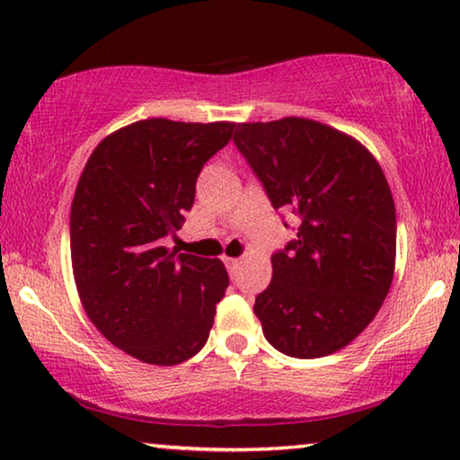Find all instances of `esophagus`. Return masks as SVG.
Masks as SVG:
<instances>
[{"mask_svg":"<svg viewBox=\"0 0 460 460\" xmlns=\"http://www.w3.org/2000/svg\"><path fill=\"white\" fill-rule=\"evenodd\" d=\"M224 263H226V268H228V272L234 274L238 266H241V260H238V257H224Z\"/></svg>","mask_w":460,"mask_h":460,"instance_id":"1","label":"esophagus"}]
</instances>
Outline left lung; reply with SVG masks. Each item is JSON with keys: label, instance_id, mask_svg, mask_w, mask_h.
I'll return each instance as SVG.
<instances>
[{"label": "left lung", "instance_id": "left-lung-1", "mask_svg": "<svg viewBox=\"0 0 460 460\" xmlns=\"http://www.w3.org/2000/svg\"><path fill=\"white\" fill-rule=\"evenodd\" d=\"M234 144L274 209L297 224L255 297L263 335L291 358L329 356L367 329L392 287L395 205L385 175L360 142L310 119L238 123Z\"/></svg>", "mask_w": 460, "mask_h": 460}]
</instances>
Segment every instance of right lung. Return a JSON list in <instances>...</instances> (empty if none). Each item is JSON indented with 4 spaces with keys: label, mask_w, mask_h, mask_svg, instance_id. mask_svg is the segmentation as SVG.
Returning <instances> with one entry per match:
<instances>
[{
    "label": "right lung",
    "mask_w": 460,
    "mask_h": 460,
    "mask_svg": "<svg viewBox=\"0 0 460 460\" xmlns=\"http://www.w3.org/2000/svg\"><path fill=\"white\" fill-rule=\"evenodd\" d=\"M236 123L146 119L104 137L71 205V260L87 316L112 345L172 367L199 354L228 287L219 260L165 247L200 169Z\"/></svg>",
    "instance_id": "obj_1"
}]
</instances>
